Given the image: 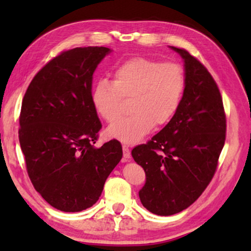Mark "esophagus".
<instances>
[{
	"label": "esophagus",
	"instance_id": "34e87169",
	"mask_svg": "<svg viewBox=\"0 0 251 251\" xmlns=\"http://www.w3.org/2000/svg\"><path fill=\"white\" fill-rule=\"evenodd\" d=\"M123 156H124V158L126 159H129L130 158V151L129 148L127 146H123Z\"/></svg>",
	"mask_w": 251,
	"mask_h": 251
}]
</instances>
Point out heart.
Returning <instances> with one entry per match:
<instances>
[{
    "label": "heart",
    "mask_w": 251,
    "mask_h": 251,
    "mask_svg": "<svg viewBox=\"0 0 251 251\" xmlns=\"http://www.w3.org/2000/svg\"><path fill=\"white\" fill-rule=\"evenodd\" d=\"M185 75L176 63H161L146 57L130 58L114 71L113 82L101 78L92 91L96 112L106 122L121 116L124 99H132L129 117L114 123L107 129L112 137L134 144L154 126L167 124L180 105Z\"/></svg>",
    "instance_id": "1"
}]
</instances>
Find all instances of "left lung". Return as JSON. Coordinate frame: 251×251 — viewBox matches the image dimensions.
<instances>
[{
    "instance_id": "obj_1",
    "label": "left lung",
    "mask_w": 251,
    "mask_h": 251,
    "mask_svg": "<svg viewBox=\"0 0 251 251\" xmlns=\"http://www.w3.org/2000/svg\"><path fill=\"white\" fill-rule=\"evenodd\" d=\"M169 48L184 59L180 105L158 134L131 151L146 174L139 199L158 216L177 214L197 201L215 175L226 139V115L217 84L186 50Z\"/></svg>"
}]
</instances>
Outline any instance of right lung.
Wrapping results in <instances>:
<instances>
[{
    "label": "right lung",
    "mask_w": 251,
    "mask_h": 251,
    "mask_svg": "<svg viewBox=\"0 0 251 251\" xmlns=\"http://www.w3.org/2000/svg\"><path fill=\"white\" fill-rule=\"evenodd\" d=\"M110 52L103 46L65 50L34 76L24 95L19 138L28 177L58 210L94 205L122 159L116 139L94 146L101 124L92 101L93 74Z\"/></svg>",
    "instance_id": "add662e5"
}]
</instances>
